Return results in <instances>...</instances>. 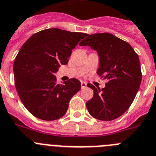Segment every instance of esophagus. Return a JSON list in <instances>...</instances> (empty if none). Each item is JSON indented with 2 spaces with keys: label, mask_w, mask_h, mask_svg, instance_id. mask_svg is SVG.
Returning <instances> with one entry per match:
<instances>
[{
  "label": "esophagus",
  "mask_w": 156,
  "mask_h": 156,
  "mask_svg": "<svg viewBox=\"0 0 156 156\" xmlns=\"http://www.w3.org/2000/svg\"><path fill=\"white\" fill-rule=\"evenodd\" d=\"M81 88H86V86H87V84L85 82H84V81H81Z\"/></svg>",
  "instance_id": "esophagus-1"
}]
</instances>
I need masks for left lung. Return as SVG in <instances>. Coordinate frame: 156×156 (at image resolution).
Wrapping results in <instances>:
<instances>
[{"mask_svg": "<svg viewBox=\"0 0 156 156\" xmlns=\"http://www.w3.org/2000/svg\"><path fill=\"white\" fill-rule=\"evenodd\" d=\"M79 45L97 51V74L108 79L101 90L87 85L94 91L86 103L88 112L99 120H114L129 109L139 89L142 76L139 56L128 42L109 33L91 34Z\"/></svg>", "mask_w": 156, "mask_h": 156, "instance_id": "8db88e82", "label": "left lung"}]
</instances>
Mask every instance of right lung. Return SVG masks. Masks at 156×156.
<instances>
[{
  "label": "right lung",
  "instance_id": "1",
  "mask_svg": "<svg viewBox=\"0 0 156 156\" xmlns=\"http://www.w3.org/2000/svg\"><path fill=\"white\" fill-rule=\"evenodd\" d=\"M88 35L59 28L41 30L22 45L14 62L15 88L24 107L37 119L53 121L66 113L81 82L57 83L55 74L66 65L72 50Z\"/></svg>",
  "mask_w": 156,
  "mask_h": 156
}]
</instances>
